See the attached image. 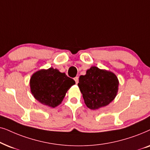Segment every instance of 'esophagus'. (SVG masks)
Returning a JSON list of instances; mask_svg holds the SVG:
<instances>
[{
	"mask_svg": "<svg viewBox=\"0 0 150 150\" xmlns=\"http://www.w3.org/2000/svg\"><path fill=\"white\" fill-rule=\"evenodd\" d=\"M74 80H75V83H76V84H77V83H78V82H79V78H78V77H75V78H74Z\"/></svg>",
	"mask_w": 150,
	"mask_h": 150,
	"instance_id": "1",
	"label": "esophagus"
}]
</instances>
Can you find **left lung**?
Instances as JSON below:
<instances>
[{
  "label": "left lung",
  "instance_id": "8db88e82",
  "mask_svg": "<svg viewBox=\"0 0 150 150\" xmlns=\"http://www.w3.org/2000/svg\"><path fill=\"white\" fill-rule=\"evenodd\" d=\"M118 86L115 74L96 67L88 70L85 75H81L78 83L86 105L92 110L105 106L113 101Z\"/></svg>",
  "mask_w": 150,
  "mask_h": 150
}]
</instances>
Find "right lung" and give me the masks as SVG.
I'll return each mask as SVG.
<instances>
[{
    "instance_id": "obj_1",
    "label": "right lung",
    "mask_w": 150,
    "mask_h": 150,
    "mask_svg": "<svg viewBox=\"0 0 150 150\" xmlns=\"http://www.w3.org/2000/svg\"><path fill=\"white\" fill-rule=\"evenodd\" d=\"M75 83V81L64 73L53 68L37 71L30 79L33 97L41 103L51 108L60 104L66 93Z\"/></svg>"
}]
</instances>
